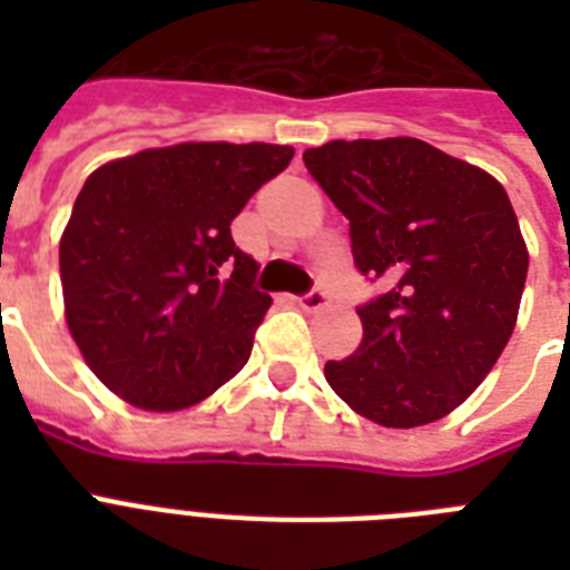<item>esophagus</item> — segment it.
<instances>
[{
    "label": "esophagus",
    "mask_w": 570,
    "mask_h": 570,
    "mask_svg": "<svg viewBox=\"0 0 570 570\" xmlns=\"http://www.w3.org/2000/svg\"><path fill=\"white\" fill-rule=\"evenodd\" d=\"M298 307H302V311H307V313L325 311V307H328V295L320 293V289H313V293H307V295H302V298H298Z\"/></svg>",
    "instance_id": "1"
}]
</instances>
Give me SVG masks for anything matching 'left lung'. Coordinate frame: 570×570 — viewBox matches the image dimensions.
Listing matches in <instances>:
<instances>
[{"instance_id": "8db88e82", "label": "left lung", "mask_w": 570, "mask_h": 570, "mask_svg": "<svg viewBox=\"0 0 570 570\" xmlns=\"http://www.w3.org/2000/svg\"><path fill=\"white\" fill-rule=\"evenodd\" d=\"M348 218L352 254L390 289L364 304L361 346L325 364L331 390L387 429L441 420L494 370L521 311L530 250L505 189L420 138L304 150Z\"/></svg>"}]
</instances>
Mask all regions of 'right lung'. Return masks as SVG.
Wrapping results in <instances>:
<instances>
[{
  "instance_id": "add662e5",
  "label": "right lung",
  "mask_w": 570,
  "mask_h": 570,
  "mask_svg": "<svg viewBox=\"0 0 570 570\" xmlns=\"http://www.w3.org/2000/svg\"><path fill=\"white\" fill-rule=\"evenodd\" d=\"M289 145L183 141L100 165L58 242L65 320L91 373L145 411H183L248 364L272 298L230 222Z\"/></svg>"
}]
</instances>
